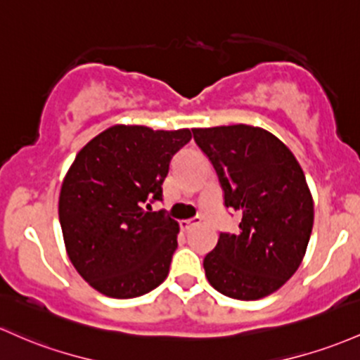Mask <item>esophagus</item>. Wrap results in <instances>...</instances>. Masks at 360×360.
<instances>
[{"label":"esophagus","instance_id":"1","mask_svg":"<svg viewBox=\"0 0 360 360\" xmlns=\"http://www.w3.org/2000/svg\"><path fill=\"white\" fill-rule=\"evenodd\" d=\"M179 225L184 232H188V231H191L193 227H196V225H200V219L196 217V219H191V220H181Z\"/></svg>","mask_w":360,"mask_h":360}]
</instances>
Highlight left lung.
I'll return each mask as SVG.
<instances>
[{
    "instance_id": "8db88e82",
    "label": "left lung",
    "mask_w": 360,
    "mask_h": 360,
    "mask_svg": "<svg viewBox=\"0 0 360 360\" xmlns=\"http://www.w3.org/2000/svg\"><path fill=\"white\" fill-rule=\"evenodd\" d=\"M219 176L224 205L239 229L220 232L205 256L213 289L239 301L278 290L299 268L313 231L314 208L301 165L275 135L248 124L193 129Z\"/></svg>"
}]
</instances>
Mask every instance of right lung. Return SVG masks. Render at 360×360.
I'll return each instance as SVG.
<instances>
[{"mask_svg": "<svg viewBox=\"0 0 360 360\" xmlns=\"http://www.w3.org/2000/svg\"><path fill=\"white\" fill-rule=\"evenodd\" d=\"M189 140V129L117 124L78 152L63 181L59 222L71 263L101 294L140 297L167 276L179 225L145 207L162 200L174 155Z\"/></svg>", "mask_w": 360, "mask_h": 360, "instance_id": "obj_1", "label": "right lung"}]
</instances>
